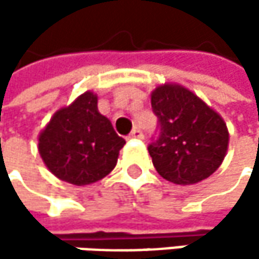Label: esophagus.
I'll use <instances>...</instances> for the list:
<instances>
[{
    "instance_id": "34e87169",
    "label": "esophagus",
    "mask_w": 259,
    "mask_h": 259,
    "mask_svg": "<svg viewBox=\"0 0 259 259\" xmlns=\"http://www.w3.org/2000/svg\"><path fill=\"white\" fill-rule=\"evenodd\" d=\"M129 138H135V139H142L144 138V133L141 132L139 129H133L132 133L129 135Z\"/></svg>"
}]
</instances>
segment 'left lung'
<instances>
[{
  "label": "left lung",
  "instance_id": "1",
  "mask_svg": "<svg viewBox=\"0 0 259 259\" xmlns=\"http://www.w3.org/2000/svg\"><path fill=\"white\" fill-rule=\"evenodd\" d=\"M159 136L148 145L156 171L176 184H195L224 162L230 135L222 117L198 96L177 83L151 93Z\"/></svg>",
  "mask_w": 259,
  "mask_h": 259
}]
</instances>
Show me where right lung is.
<instances>
[{
	"instance_id": "right-lung-1",
	"label": "right lung",
	"mask_w": 259,
	"mask_h": 259,
	"mask_svg": "<svg viewBox=\"0 0 259 259\" xmlns=\"http://www.w3.org/2000/svg\"><path fill=\"white\" fill-rule=\"evenodd\" d=\"M126 141L97 109L91 91L54 114L38 136V153L60 180L85 186L106 177Z\"/></svg>"
}]
</instances>
